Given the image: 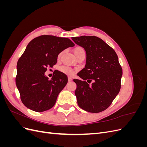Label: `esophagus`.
<instances>
[{
	"mask_svg": "<svg viewBox=\"0 0 147 147\" xmlns=\"http://www.w3.org/2000/svg\"><path fill=\"white\" fill-rule=\"evenodd\" d=\"M72 80V78L71 77H68V81L71 82Z\"/></svg>",
	"mask_w": 147,
	"mask_h": 147,
	"instance_id": "obj_1",
	"label": "esophagus"
}]
</instances>
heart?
Returning <instances> with one entry per match:
<instances>
[{
	"label": "heart",
	"mask_w": 147,
	"mask_h": 147,
	"mask_svg": "<svg viewBox=\"0 0 147 147\" xmlns=\"http://www.w3.org/2000/svg\"><path fill=\"white\" fill-rule=\"evenodd\" d=\"M84 52V49L82 47H77L75 48L74 50V55H77L78 53H83ZM62 55V53H59V55H58V57H60ZM59 70L61 71L62 72H63L65 74H67V75H71L73 73V70L71 69L70 67L68 66H66V65H64V66H61V67L59 68Z\"/></svg>",
	"instance_id": "b5f03b06"
}]
</instances>
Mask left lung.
Wrapping results in <instances>:
<instances>
[{"label":"left lung","instance_id":"8db88e82","mask_svg":"<svg viewBox=\"0 0 147 147\" xmlns=\"http://www.w3.org/2000/svg\"><path fill=\"white\" fill-rule=\"evenodd\" d=\"M72 39L86 54L84 68L77 74L83 81L74 79L78 105L88 112H101L112 104L121 88L123 72L118 56L97 37L83 35Z\"/></svg>","mask_w":147,"mask_h":147}]
</instances>
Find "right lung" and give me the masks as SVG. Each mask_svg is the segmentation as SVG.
I'll list each match as a JSON object with an SVG mask.
<instances>
[{
    "label": "right lung",
    "instance_id": "1",
    "mask_svg": "<svg viewBox=\"0 0 147 147\" xmlns=\"http://www.w3.org/2000/svg\"><path fill=\"white\" fill-rule=\"evenodd\" d=\"M75 44L69 38L41 35L32 40L17 63L16 84L26 107L42 112L55 105L67 77L57 70L51 80L45 75L47 67L57 63L58 55Z\"/></svg>",
    "mask_w": 147,
    "mask_h": 147
}]
</instances>
